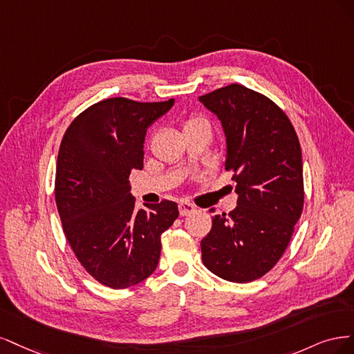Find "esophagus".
Instances as JSON below:
<instances>
[{
    "label": "esophagus",
    "instance_id": "1",
    "mask_svg": "<svg viewBox=\"0 0 354 354\" xmlns=\"http://www.w3.org/2000/svg\"><path fill=\"white\" fill-rule=\"evenodd\" d=\"M179 213H180V216H188V214H191V213H194L196 212V206H194V204H191V203H188V201H182V203H179Z\"/></svg>",
    "mask_w": 354,
    "mask_h": 354
}]
</instances>
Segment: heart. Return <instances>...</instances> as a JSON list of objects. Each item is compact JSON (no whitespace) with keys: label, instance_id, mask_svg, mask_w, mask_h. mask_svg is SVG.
Wrapping results in <instances>:
<instances>
[{"label":"heart","instance_id":"b5f03b06","mask_svg":"<svg viewBox=\"0 0 354 354\" xmlns=\"http://www.w3.org/2000/svg\"><path fill=\"white\" fill-rule=\"evenodd\" d=\"M197 127H209V123L206 119H203L200 116H189L184 124V129L189 128H197Z\"/></svg>","mask_w":354,"mask_h":354}]
</instances>
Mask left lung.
Wrapping results in <instances>:
<instances>
[{"label":"left lung","mask_w":354,"mask_h":354,"mask_svg":"<svg viewBox=\"0 0 354 354\" xmlns=\"http://www.w3.org/2000/svg\"><path fill=\"white\" fill-rule=\"evenodd\" d=\"M200 101L222 122L225 169L232 170L238 194L235 210L216 214L201 239L203 263L222 279L252 282L278 263L303 212L299 136L279 106L243 85L219 88Z\"/></svg>","instance_id":"obj_1"}]
</instances>
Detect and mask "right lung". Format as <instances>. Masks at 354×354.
<instances>
[{"label":"right lung","instance_id":"1","mask_svg":"<svg viewBox=\"0 0 354 354\" xmlns=\"http://www.w3.org/2000/svg\"><path fill=\"white\" fill-rule=\"evenodd\" d=\"M174 102L102 100L77 115L63 135L54 185L63 231L79 263L113 290L151 275L162 234L179 216L178 204L169 200L136 210L129 192L131 172L142 169L147 128Z\"/></svg>","mask_w":354,"mask_h":354}]
</instances>
